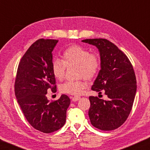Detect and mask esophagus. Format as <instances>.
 Returning a JSON list of instances; mask_svg holds the SVG:
<instances>
[{
    "instance_id": "34e87169",
    "label": "esophagus",
    "mask_w": 150,
    "mask_h": 150,
    "mask_svg": "<svg viewBox=\"0 0 150 150\" xmlns=\"http://www.w3.org/2000/svg\"><path fill=\"white\" fill-rule=\"evenodd\" d=\"M71 98L73 102H76L78 100L81 99V97H80V96H74V97H71Z\"/></svg>"
}]
</instances>
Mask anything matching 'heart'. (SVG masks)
I'll use <instances>...</instances> for the list:
<instances>
[{
  "instance_id": "obj_1",
  "label": "heart",
  "mask_w": 150,
  "mask_h": 150,
  "mask_svg": "<svg viewBox=\"0 0 150 150\" xmlns=\"http://www.w3.org/2000/svg\"><path fill=\"white\" fill-rule=\"evenodd\" d=\"M62 60L55 59L52 62V72L57 80L61 81L65 76L67 66L77 65L78 77H85L88 80L95 78L101 67V61L96 53L79 45H72L63 51ZM87 86L84 79L76 81H68L60 85L62 93L70 95H81Z\"/></svg>"
}]
</instances>
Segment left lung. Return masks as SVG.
<instances>
[{
  "label": "left lung",
  "instance_id": "obj_1",
  "mask_svg": "<svg viewBox=\"0 0 150 150\" xmlns=\"http://www.w3.org/2000/svg\"><path fill=\"white\" fill-rule=\"evenodd\" d=\"M98 48L101 69L91 89L102 93L104 100L90 96L89 117L91 124L100 130H112L120 127L132 110L137 91L134 69L128 57L106 39H87L82 41Z\"/></svg>",
  "mask_w": 150,
  "mask_h": 150
}]
</instances>
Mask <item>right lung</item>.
<instances>
[{"instance_id": "right-lung-1", "label": "right lung", "mask_w": 150, "mask_h": 150, "mask_svg": "<svg viewBox=\"0 0 150 150\" xmlns=\"http://www.w3.org/2000/svg\"><path fill=\"white\" fill-rule=\"evenodd\" d=\"M59 40L40 39L29 47L18 65L15 81V95L24 117L35 129L51 133L64 126L70 99L61 95L50 102L48 90L57 91L52 72L53 49Z\"/></svg>"}]
</instances>
